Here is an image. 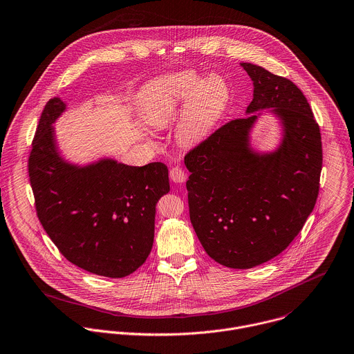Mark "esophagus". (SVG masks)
Returning a JSON list of instances; mask_svg holds the SVG:
<instances>
[{
  "mask_svg": "<svg viewBox=\"0 0 354 354\" xmlns=\"http://www.w3.org/2000/svg\"><path fill=\"white\" fill-rule=\"evenodd\" d=\"M170 178L176 184H183L187 180V173L181 167L176 166L170 169Z\"/></svg>",
  "mask_w": 354,
  "mask_h": 354,
  "instance_id": "obj_1",
  "label": "esophagus"
}]
</instances>
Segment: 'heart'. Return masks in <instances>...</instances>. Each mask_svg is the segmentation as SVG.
Instances as JSON below:
<instances>
[{
  "label": "heart",
  "mask_w": 354,
  "mask_h": 354,
  "mask_svg": "<svg viewBox=\"0 0 354 354\" xmlns=\"http://www.w3.org/2000/svg\"><path fill=\"white\" fill-rule=\"evenodd\" d=\"M231 100L227 80L209 74L202 80L192 73H178L156 80L141 100V115L155 129H166L180 114L176 142L185 149L205 142L224 118Z\"/></svg>",
  "instance_id": "1"
}]
</instances>
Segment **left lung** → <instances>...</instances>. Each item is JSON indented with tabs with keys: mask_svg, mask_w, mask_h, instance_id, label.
Listing matches in <instances>:
<instances>
[{
	"mask_svg": "<svg viewBox=\"0 0 354 354\" xmlns=\"http://www.w3.org/2000/svg\"><path fill=\"white\" fill-rule=\"evenodd\" d=\"M240 66L254 85L247 117L189 151L185 166L189 217L205 251L227 268L250 269L279 255L301 232L317 201L323 149L298 86L263 67ZM263 113L282 126L281 142L268 153L250 147V130Z\"/></svg>",
	"mask_w": 354,
	"mask_h": 354,
	"instance_id": "1",
	"label": "left lung"
}]
</instances>
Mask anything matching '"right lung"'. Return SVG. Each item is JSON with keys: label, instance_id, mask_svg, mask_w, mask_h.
<instances>
[{"label": "right lung", "instance_id": "add662e5", "mask_svg": "<svg viewBox=\"0 0 354 354\" xmlns=\"http://www.w3.org/2000/svg\"><path fill=\"white\" fill-rule=\"evenodd\" d=\"M64 111L60 97L50 99L32 140L28 176L38 218L71 263L93 274L124 277L151 252L156 203L170 191L167 166H129L113 158L68 162L53 127Z\"/></svg>", "mask_w": 354, "mask_h": 354}]
</instances>
